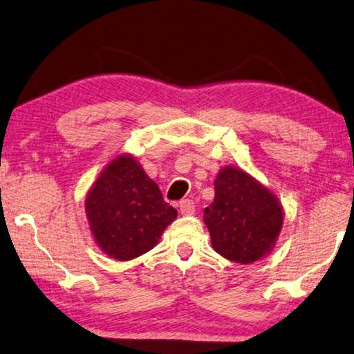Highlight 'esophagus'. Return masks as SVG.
<instances>
[{"label": "esophagus", "instance_id": "esophagus-1", "mask_svg": "<svg viewBox=\"0 0 354 354\" xmlns=\"http://www.w3.org/2000/svg\"><path fill=\"white\" fill-rule=\"evenodd\" d=\"M180 212H182V215H193V213L196 212V205H194V201H191V199H183V201H180Z\"/></svg>", "mask_w": 354, "mask_h": 354}]
</instances>
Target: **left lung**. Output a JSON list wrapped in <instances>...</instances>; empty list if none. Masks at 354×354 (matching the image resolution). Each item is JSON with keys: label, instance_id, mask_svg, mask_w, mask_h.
<instances>
[{"label": "left lung", "instance_id": "left-lung-1", "mask_svg": "<svg viewBox=\"0 0 354 354\" xmlns=\"http://www.w3.org/2000/svg\"><path fill=\"white\" fill-rule=\"evenodd\" d=\"M279 202L259 182L235 167H223L215 201L204 210L212 246L236 263H251L274 246L282 227Z\"/></svg>", "mask_w": 354, "mask_h": 354}]
</instances>
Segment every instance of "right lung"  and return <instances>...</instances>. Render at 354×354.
Here are the masks:
<instances>
[{"label": "right lung", "instance_id": "add662e5", "mask_svg": "<svg viewBox=\"0 0 354 354\" xmlns=\"http://www.w3.org/2000/svg\"><path fill=\"white\" fill-rule=\"evenodd\" d=\"M86 216L109 257L130 260L158 243L177 210L165 202L158 185L135 158L122 155L105 167L89 191Z\"/></svg>", "mask_w": 354, "mask_h": 354}]
</instances>
